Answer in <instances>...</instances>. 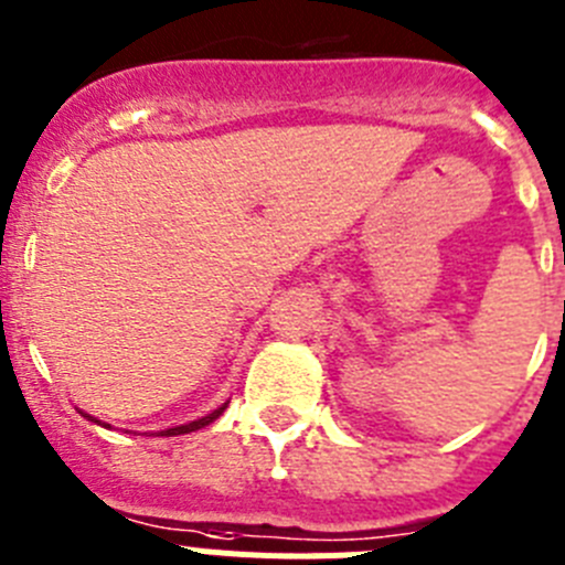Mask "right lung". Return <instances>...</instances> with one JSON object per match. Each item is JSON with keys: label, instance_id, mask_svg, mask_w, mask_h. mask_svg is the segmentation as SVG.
<instances>
[{"label": "right lung", "instance_id": "obj_1", "mask_svg": "<svg viewBox=\"0 0 565 565\" xmlns=\"http://www.w3.org/2000/svg\"><path fill=\"white\" fill-rule=\"evenodd\" d=\"M224 408H226V403L224 406H218L215 408V412H210L206 414V417H199V420H193V423H184V426H173V428H164V431H159V437H179V434H190V431H199V428H204V426H210L212 420H218L221 414H224ZM83 414V412H81ZM83 417H89L92 423H97V426H103L100 420H95V417H92V414H83ZM106 428H111V426H106Z\"/></svg>", "mask_w": 565, "mask_h": 565}]
</instances>
